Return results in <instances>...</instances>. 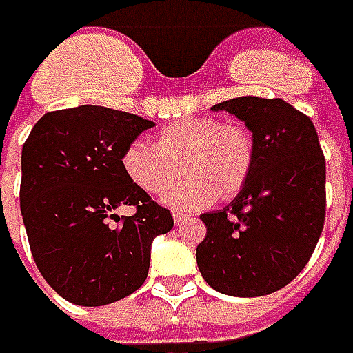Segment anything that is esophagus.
<instances>
[{
	"instance_id": "esophagus-1",
	"label": "esophagus",
	"mask_w": 353,
	"mask_h": 353,
	"mask_svg": "<svg viewBox=\"0 0 353 353\" xmlns=\"http://www.w3.org/2000/svg\"><path fill=\"white\" fill-rule=\"evenodd\" d=\"M172 219H174V224H181V222H184V219H186V214L181 211H174L172 212Z\"/></svg>"
}]
</instances>
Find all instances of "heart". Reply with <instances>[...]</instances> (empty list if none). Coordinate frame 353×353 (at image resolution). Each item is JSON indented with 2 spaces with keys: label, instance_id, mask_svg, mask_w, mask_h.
I'll return each instance as SVG.
<instances>
[{
  "label": "heart",
  "instance_id": "1",
  "mask_svg": "<svg viewBox=\"0 0 353 353\" xmlns=\"http://www.w3.org/2000/svg\"><path fill=\"white\" fill-rule=\"evenodd\" d=\"M254 165V141L245 127L216 117H188L157 132L156 144L134 141L121 154L127 179L152 196H161L190 179L167 201L184 209H201L216 197L236 196Z\"/></svg>",
  "mask_w": 353,
  "mask_h": 353
}]
</instances>
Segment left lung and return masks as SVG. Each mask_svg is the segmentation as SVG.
<instances>
[{"instance_id":"8db88e82","label":"left lung","mask_w":353,"mask_h":353,"mask_svg":"<svg viewBox=\"0 0 353 353\" xmlns=\"http://www.w3.org/2000/svg\"><path fill=\"white\" fill-rule=\"evenodd\" d=\"M252 132L254 165L236 199L199 219V272L214 291L264 296L308 264L325 222V157L308 116L281 99L219 102Z\"/></svg>"}]
</instances>
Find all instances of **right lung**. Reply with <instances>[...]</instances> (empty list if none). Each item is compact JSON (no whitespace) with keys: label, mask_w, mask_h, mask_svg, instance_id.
Masks as SVG:
<instances>
[{"label":"right lung","mask_w":353,"mask_h":353,"mask_svg":"<svg viewBox=\"0 0 353 353\" xmlns=\"http://www.w3.org/2000/svg\"><path fill=\"white\" fill-rule=\"evenodd\" d=\"M154 125L85 104L45 114L22 146L21 212L32 256L72 304L104 306L137 291L152 241L172 228L171 211L121 167L123 150ZM123 204L135 207L132 217L117 216Z\"/></svg>","instance_id":"1"}]
</instances>
